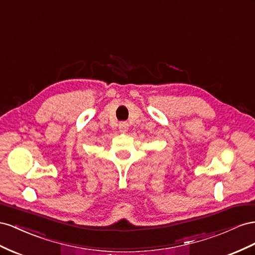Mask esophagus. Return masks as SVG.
Here are the masks:
<instances>
[{"label":"esophagus","instance_id":"1","mask_svg":"<svg viewBox=\"0 0 255 255\" xmlns=\"http://www.w3.org/2000/svg\"><path fill=\"white\" fill-rule=\"evenodd\" d=\"M128 128H129V125H128V123H126V122H121V123L119 124V129H120V131H121L122 133L127 132Z\"/></svg>","mask_w":255,"mask_h":255}]
</instances>
